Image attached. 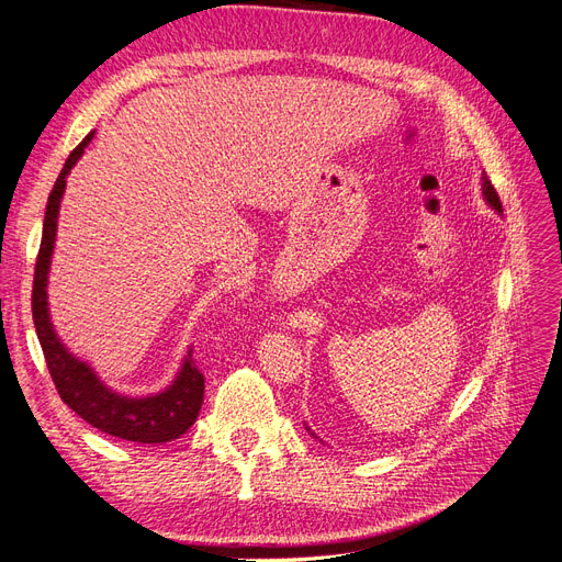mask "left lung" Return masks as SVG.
<instances>
[{"label": "left lung", "instance_id": "1", "mask_svg": "<svg viewBox=\"0 0 562 562\" xmlns=\"http://www.w3.org/2000/svg\"><path fill=\"white\" fill-rule=\"evenodd\" d=\"M481 187H483V199H485V203H487V206L492 209V211H495L497 215H502V201H499V196H497V192H495V187H492V182L487 180V176H483V182H481ZM304 429H307L314 438H318L310 427H307V424H304Z\"/></svg>", "mask_w": 562, "mask_h": 562}]
</instances>
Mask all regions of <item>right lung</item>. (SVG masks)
Returning a JSON list of instances; mask_svg holds the SVG:
<instances>
[{
  "label": "right lung",
  "mask_w": 562,
  "mask_h": 562,
  "mask_svg": "<svg viewBox=\"0 0 562 562\" xmlns=\"http://www.w3.org/2000/svg\"><path fill=\"white\" fill-rule=\"evenodd\" d=\"M93 133H89L87 138L72 149V155L67 157L54 190L48 194L42 246L35 265V285H32V318H35V328L48 372L50 378H54V384L65 405H70L83 422H89L91 427L100 429L103 434L147 446L168 443V440L180 438L192 427L203 403V375L194 366L192 349H187L176 378L166 389L147 396H128L108 386L91 368V363L81 361L79 356L67 349L54 328V321H50L46 285L50 258H54L56 248L60 201L65 194L67 176H70L75 164L81 159L83 149L89 147Z\"/></svg>",
  "instance_id": "1"
}]
</instances>
